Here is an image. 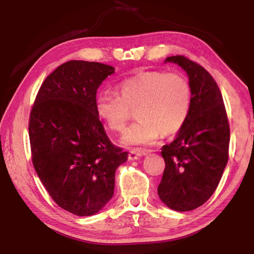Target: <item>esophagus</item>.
I'll use <instances>...</instances> for the list:
<instances>
[{
	"label": "esophagus",
	"instance_id": "obj_1",
	"mask_svg": "<svg viewBox=\"0 0 254 254\" xmlns=\"http://www.w3.org/2000/svg\"><path fill=\"white\" fill-rule=\"evenodd\" d=\"M145 152L142 151V150H139V149H133L128 151V159L130 160H136V159H139L140 157L144 156Z\"/></svg>",
	"mask_w": 254,
	"mask_h": 254
}]
</instances>
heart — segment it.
<instances>
[{
	"label": "heart",
	"instance_id": "b5f03b06",
	"mask_svg": "<svg viewBox=\"0 0 254 254\" xmlns=\"http://www.w3.org/2000/svg\"><path fill=\"white\" fill-rule=\"evenodd\" d=\"M120 95L98 93L95 98L97 117L111 130L122 132L135 111V123L123 135L127 145L150 144L160 132L170 135L186 123L191 110V86L177 71L149 70L122 80Z\"/></svg>",
	"mask_w": 254,
	"mask_h": 254
}]
</instances>
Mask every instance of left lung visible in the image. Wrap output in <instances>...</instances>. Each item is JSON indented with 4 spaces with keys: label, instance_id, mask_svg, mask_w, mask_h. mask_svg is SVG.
<instances>
[{
    "label": "left lung",
    "instance_id": "obj_1",
    "mask_svg": "<svg viewBox=\"0 0 254 254\" xmlns=\"http://www.w3.org/2000/svg\"><path fill=\"white\" fill-rule=\"evenodd\" d=\"M186 70L191 110L173 142L162 147L166 167L158 186L160 199L178 212L192 210L209 199L229 160L230 124L213 76L185 56L166 58Z\"/></svg>",
    "mask_w": 254,
    "mask_h": 254
}]
</instances>
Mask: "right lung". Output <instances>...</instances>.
Segmentation results:
<instances>
[{
	"label": "right lung",
	"mask_w": 254,
	"mask_h": 254,
	"mask_svg": "<svg viewBox=\"0 0 254 254\" xmlns=\"http://www.w3.org/2000/svg\"><path fill=\"white\" fill-rule=\"evenodd\" d=\"M114 67L70 60L41 84L30 112L34 169L51 198L78 216L97 213L114 194L127 152L111 142L95 111L97 88Z\"/></svg>",
	"instance_id": "right-lung-1"
}]
</instances>
